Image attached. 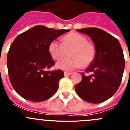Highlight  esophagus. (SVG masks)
<instances>
[{
	"label": "esophagus",
	"mask_w": 130,
	"mask_h": 130,
	"mask_svg": "<svg viewBox=\"0 0 130 130\" xmlns=\"http://www.w3.org/2000/svg\"><path fill=\"white\" fill-rule=\"evenodd\" d=\"M72 72H64V76L65 77H67L69 76V75H72Z\"/></svg>",
	"instance_id": "esophagus-1"
}]
</instances>
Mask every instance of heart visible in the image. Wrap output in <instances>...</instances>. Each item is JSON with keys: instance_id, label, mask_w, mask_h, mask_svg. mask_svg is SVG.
<instances>
[{"instance_id": "obj_1", "label": "heart", "mask_w": 130, "mask_h": 130, "mask_svg": "<svg viewBox=\"0 0 130 130\" xmlns=\"http://www.w3.org/2000/svg\"><path fill=\"white\" fill-rule=\"evenodd\" d=\"M62 40V43L53 40L49 45V51L54 59L66 57L68 52L70 56L57 62V68L70 72L81 66L87 67L92 62L96 50L92 44L87 42L85 36L78 33H70L64 36Z\"/></svg>"}]
</instances>
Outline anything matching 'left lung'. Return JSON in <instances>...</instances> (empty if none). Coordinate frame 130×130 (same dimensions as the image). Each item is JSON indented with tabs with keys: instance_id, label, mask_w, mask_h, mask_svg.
<instances>
[{
	"instance_id": "obj_1",
	"label": "left lung",
	"mask_w": 130,
	"mask_h": 130,
	"mask_svg": "<svg viewBox=\"0 0 130 130\" xmlns=\"http://www.w3.org/2000/svg\"><path fill=\"white\" fill-rule=\"evenodd\" d=\"M77 31L91 38L96 55L85 70L92 74L81 73L82 80L75 85V90L86 102L102 103L112 97L121 83L125 66L123 51L119 40L103 30L85 28Z\"/></svg>"
}]
</instances>
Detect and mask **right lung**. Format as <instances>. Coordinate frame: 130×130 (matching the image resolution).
Returning a JSON list of instances; mask_svg holds the SVG:
<instances>
[{"instance_id":"right-lung-1","label":"right lung","mask_w":130,"mask_h":130,"mask_svg":"<svg viewBox=\"0 0 130 130\" xmlns=\"http://www.w3.org/2000/svg\"><path fill=\"white\" fill-rule=\"evenodd\" d=\"M69 31L38 25L19 34L12 42L7 57V67L11 85L21 97L40 102L56 93L64 72L60 70H47L55 64L49 45Z\"/></svg>"}]
</instances>
